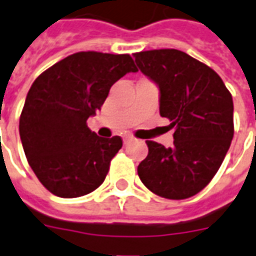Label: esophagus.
Segmentation results:
<instances>
[{"label": "esophagus", "mask_w": 256, "mask_h": 256, "mask_svg": "<svg viewBox=\"0 0 256 256\" xmlns=\"http://www.w3.org/2000/svg\"><path fill=\"white\" fill-rule=\"evenodd\" d=\"M132 141H133V137H124V138H123V142H124V144H128V142H132Z\"/></svg>", "instance_id": "esophagus-1"}]
</instances>
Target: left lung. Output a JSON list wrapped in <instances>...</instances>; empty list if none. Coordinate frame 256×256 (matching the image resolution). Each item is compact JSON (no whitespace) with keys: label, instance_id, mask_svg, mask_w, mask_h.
<instances>
[{"label":"left lung","instance_id":"1","mask_svg":"<svg viewBox=\"0 0 256 256\" xmlns=\"http://www.w3.org/2000/svg\"><path fill=\"white\" fill-rule=\"evenodd\" d=\"M141 72L159 88V114L170 120L173 146L146 141L137 168L154 194L169 200L196 196L219 170L233 140V98L219 74L178 50L134 54Z\"/></svg>","mask_w":256,"mask_h":256}]
</instances>
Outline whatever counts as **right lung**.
Here are the masks:
<instances>
[{"label":"right lung","instance_id":"add662e5","mask_svg":"<svg viewBox=\"0 0 256 256\" xmlns=\"http://www.w3.org/2000/svg\"><path fill=\"white\" fill-rule=\"evenodd\" d=\"M137 72L128 54L76 52L36 78L28 92L19 134L41 184L54 196L76 198L98 188L122 138L98 137L87 119L101 110L112 86Z\"/></svg>","mask_w":256,"mask_h":256}]
</instances>
